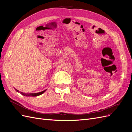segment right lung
Here are the masks:
<instances>
[{"mask_svg":"<svg viewBox=\"0 0 132 132\" xmlns=\"http://www.w3.org/2000/svg\"><path fill=\"white\" fill-rule=\"evenodd\" d=\"M15 90L18 92H20V94H21L22 95H23L24 96H37L38 95H40L43 94V93H44L46 90H43L41 92L37 93H23L22 92H19L18 90H17V89H15Z\"/></svg>","mask_w":132,"mask_h":132,"instance_id":"add662e5","label":"right lung"}]
</instances>
